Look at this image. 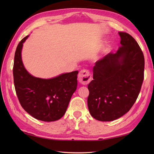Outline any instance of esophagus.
I'll use <instances>...</instances> for the list:
<instances>
[{
    "label": "esophagus",
    "mask_w": 154,
    "mask_h": 154,
    "mask_svg": "<svg viewBox=\"0 0 154 154\" xmlns=\"http://www.w3.org/2000/svg\"><path fill=\"white\" fill-rule=\"evenodd\" d=\"M91 80V75L89 71L87 70H82L78 75V81L83 85H87Z\"/></svg>",
    "instance_id": "esophagus-1"
}]
</instances>
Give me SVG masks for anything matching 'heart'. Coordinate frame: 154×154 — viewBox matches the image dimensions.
Masks as SVG:
<instances>
[{"label":"heart","instance_id":"heart-1","mask_svg":"<svg viewBox=\"0 0 154 154\" xmlns=\"http://www.w3.org/2000/svg\"><path fill=\"white\" fill-rule=\"evenodd\" d=\"M105 50H104V48H103V50H102V51H104Z\"/></svg>","mask_w":154,"mask_h":154}]
</instances>
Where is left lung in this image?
Instances as JSON below:
<instances>
[{"instance_id":"obj_1","label":"left lung","mask_w":154,"mask_h":154,"mask_svg":"<svg viewBox=\"0 0 154 154\" xmlns=\"http://www.w3.org/2000/svg\"><path fill=\"white\" fill-rule=\"evenodd\" d=\"M120 47L98 60L93 80L88 85L87 105L91 115L106 122L128 112L138 97L143 81L144 57L135 39L119 32Z\"/></svg>"}]
</instances>
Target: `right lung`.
Listing matches in <instances>:
<instances>
[{
	"label": "right lung",
	"instance_id": "1",
	"mask_svg": "<svg viewBox=\"0 0 154 154\" xmlns=\"http://www.w3.org/2000/svg\"><path fill=\"white\" fill-rule=\"evenodd\" d=\"M20 42L14 55L13 76L19 102L26 112L37 120L55 121L66 112L71 98L77 89L78 71L62 73L51 79L34 77L26 69L22 60L23 44Z\"/></svg>",
	"mask_w": 154,
	"mask_h": 154
}]
</instances>
